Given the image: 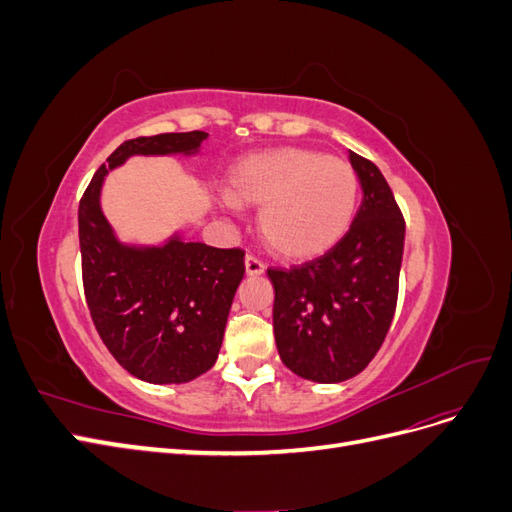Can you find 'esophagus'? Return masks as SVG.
<instances>
[{
	"label": "esophagus",
	"instance_id": "obj_1",
	"mask_svg": "<svg viewBox=\"0 0 512 512\" xmlns=\"http://www.w3.org/2000/svg\"><path fill=\"white\" fill-rule=\"evenodd\" d=\"M245 273L247 275H262L265 273V262L256 258L254 254H247L245 256Z\"/></svg>",
	"mask_w": 512,
	"mask_h": 512
}]
</instances>
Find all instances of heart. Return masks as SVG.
<instances>
[{
  "instance_id": "obj_1",
  "label": "heart",
  "mask_w": 512,
  "mask_h": 512,
  "mask_svg": "<svg viewBox=\"0 0 512 512\" xmlns=\"http://www.w3.org/2000/svg\"><path fill=\"white\" fill-rule=\"evenodd\" d=\"M226 196L241 207H260L258 232L275 256L309 260L346 235L359 200V177L339 158L280 147L232 166Z\"/></svg>"
}]
</instances>
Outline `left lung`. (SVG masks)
Masks as SVG:
<instances>
[{
    "instance_id": "8db88e82",
    "label": "left lung",
    "mask_w": 512,
    "mask_h": 512,
    "mask_svg": "<svg viewBox=\"0 0 512 512\" xmlns=\"http://www.w3.org/2000/svg\"><path fill=\"white\" fill-rule=\"evenodd\" d=\"M363 203L329 252L269 267L282 363L314 382H344L369 365L395 316L406 222L380 168L350 151Z\"/></svg>"
}]
</instances>
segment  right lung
<instances>
[{
  "label": "right lung",
  "instance_id": "add662e5",
  "mask_svg": "<svg viewBox=\"0 0 512 512\" xmlns=\"http://www.w3.org/2000/svg\"><path fill=\"white\" fill-rule=\"evenodd\" d=\"M207 136L194 130L130 138L96 170L79 203L91 320L115 361L151 384L190 382L213 367L245 273V252L179 237L160 247L123 245L100 209L102 181L130 156L194 153Z\"/></svg>",
  "mask_w": 512,
  "mask_h": 512
}]
</instances>
